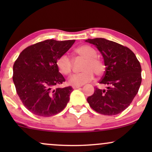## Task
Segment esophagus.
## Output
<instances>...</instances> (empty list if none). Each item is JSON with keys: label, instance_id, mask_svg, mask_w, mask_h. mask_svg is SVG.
<instances>
[{"label": "esophagus", "instance_id": "obj_1", "mask_svg": "<svg viewBox=\"0 0 152 152\" xmlns=\"http://www.w3.org/2000/svg\"><path fill=\"white\" fill-rule=\"evenodd\" d=\"M81 87V86H72V88H74V89H76V88H78Z\"/></svg>", "mask_w": 152, "mask_h": 152}]
</instances>
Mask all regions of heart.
<instances>
[{"instance_id": "b5f03b06", "label": "heart", "mask_w": 152, "mask_h": 152, "mask_svg": "<svg viewBox=\"0 0 152 152\" xmlns=\"http://www.w3.org/2000/svg\"><path fill=\"white\" fill-rule=\"evenodd\" d=\"M75 53L81 58L86 59L82 66L83 71L75 74L69 79V83L74 86H81L91 81L96 76H100L105 71V65L102 60L96 56L94 48L83 45L75 49ZM56 66L59 71L64 75H69L73 71V61L66 54L60 56L56 60Z\"/></svg>"}]
</instances>
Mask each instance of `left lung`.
Instances as JSON below:
<instances>
[{"mask_svg": "<svg viewBox=\"0 0 152 152\" xmlns=\"http://www.w3.org/2000/svg\"><path fill=\"white\" fill-rule=\"evenodd\" d=\"M96 46L106 66L99 81L107 85L106 89L96 87L87 102L94 111L101 114L112 116L122 112L130 105L142 83L140 63L132 50L105 38L87 39Z\"/></svg>", "mask_w": 152, "mask_h": 152, "instance_id": "8db88e82", "label": "left lung"}]
</instances>
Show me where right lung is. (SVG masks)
<instances>
[{
    "label": "right lung",
    "instance_id": "right-lung-1",
    "mask_svg": "<svg viewBox=\"0 0 152 152\" xmlns=\"http://www.w3.org/2000/svg\"><path fill=\"white\" fill-rule=\"evenodd\" d=\"M74 42L46 40L28 46L15 60V89L23 104L33 114L48 117L60 113L67 105L73 88L57 87L66 80L58 71L56 60Z\"/></svg>",
    "mask_w": 152,
    "mask_h": 152
}]
</instances>
